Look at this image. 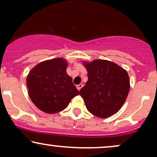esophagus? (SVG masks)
Returning <instances> with one entry per match:
<instances>
[{
    "instance_id": "esophagus-1",
    "label": "esophagus",
    "mask_w": 157,
    "mask_h": 157,
    "mask_svg": "<svg viewBox=\"0 0 157 157\" xmlns=\"http://www.w3.org/2000/svg\"><path fill=\"white\" fill-rule=\"evenodd\" d=\"M82 86H83V85L81 84V83H80V84H79V85H77V89H78L79 91H80V90L82 88Z\"/></svg>"
}]
</instances>
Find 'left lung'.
Here are the masks:
<instances>
[{
  "label": "left lung",
  "mask_w": 157,
  "mask_h": 157,
  "mask_svg": "<svg viewBox=\"0 0 157 157\" xmlns=\"http://www.w3.org/2000/svg\"><path fill=\"white\" fill-rule=\"evenodd\" d=\"M88 71V81L80 91L90 113L107 118L121 109L129 89L127 71L109 60H95L83 62Z\"/></svg>",
  "instance_id": "8db88e82"
}]
</instances>
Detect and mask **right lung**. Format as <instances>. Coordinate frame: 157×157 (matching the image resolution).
<instances>
[{
	"label": "right lung",
	"mask_w": 157,
	"mask_h": 157,
	"mask_svg": "<svg viewBox=\"0 0 157 157\" xmlns=\"http://www.w3.org/2000/svg\"><path fill=\"white\" fill-rule=\"evenodd\" d=\"M67 61L55 58L40 63L26 78L28 94L32 102L47 113L60 112L67 107L79 91L66 73Z\"/></svg>",
	"instance_id": "1"
}]
</instances>
